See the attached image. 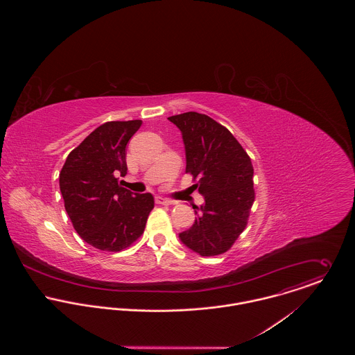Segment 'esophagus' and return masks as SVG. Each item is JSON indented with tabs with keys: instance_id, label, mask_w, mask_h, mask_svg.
<instances>
[{
	"instance_id": "1",
	"label": "esophagus",
	"mask_w": 355,
	"mask_h": 355,
	"mask_svg": "<svg viewBox=\"0 0 355 355\" xmlns=\"http://www.w3.org/2000/svg\"><path fill=\"white\" fill-rule=\"evenodd\" d=\"M155 202L159 203V205H172V201H169V200H166V198H164L161 196L155 197Z\"/></svg>"
}]
</instances>
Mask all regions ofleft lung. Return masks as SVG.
<instances>
[{"mask_svg": "<svg viewBox=\"0 0 355 355\" xmlns=\"http://www.w3.org/2000/svg\"><path fill=\"white\" fill-rule=\"evenodd\" d=\"M182 132L186 172L198 178L205 202L193 206L194 224L179 234L202 257L225 253L243 232L254 202L253 164L235 137L211 117L186 112L168 117Z\"/></svg>", "mask_w": 355, "mask_h": 355, "instance_id": "8db88e82", "label": "left lung"}]
</instances>
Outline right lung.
Listing matches in <instances>:
<instances>
[{
	"label": "right lung",
	"mask_w": 355,
	"mask_h": 355,
	"mask_svg": "<svg viewBox=\"0 0 355 355\" xmlns=\"http://www.w3.org/2000/svg\"><path fill=\"white\" fill-rule=\"evenodd\" d=\"M141 120L107 121L68 154L60 172L65 210L79 236L96 249L120 252L142 234L154 207L150 193L119 184L127 173V144Z\"/></svg>",
	"instance_id": "obj_1"
}]
</instances>
